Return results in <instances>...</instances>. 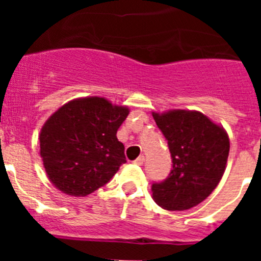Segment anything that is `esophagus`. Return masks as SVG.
I'll list each match as a JSON object with an SVG mask.
<instances>
[{
	"label": "esophagus",
	"mask_w": 261,
	"mask_h": 261,
	"mask_svg": "<svg viewBox=\"0 0 261 261\" xmlns=\"http://www.w3.org/2000/svg\"><path fill=\"white\" fill-rule=\"evenodd\" d=\"M144 162H145V156H144V155H140V156H138V158L135 161L136 165H138V166H142V165H144Z\"/></svg>",
	"instance_id": "obj_1"
}]
</instances>
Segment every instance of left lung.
Here are the masks:
<instances>
[{
  "label": "left lung",
  "mask_w": 261,
  "mask_h": 261,
  "mask_svg": "<svg viewBox=\"0 0 261 261\" xmlns=\"http://www.w3.org/2000/svg\"><path fill=\"white\" fill-rule=\"evenodd\" d=\"M172 158L170 176L151 187L153 200L167 211H187L204 201L218 186L230 150L229 135L200 111L153 112Z\"/></svg>",
  "instance_id": "obj_1"
}]
</instances>
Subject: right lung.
I'll return each mask as SVG.
<instances>
[{
  "instance_id": "obj_1",
  "label": "right lung",
  "mask_w": 261,
  "mask_h": 261,
  "mask_svg": "<svg viewBox=\"0 0 261 261\" xmlns=\"http://www.w3.org/2000/svg\"><path fill=\"white\" fill-rule=\"evenodd\" d=\"M128 114L126 106L103 96L73 99L53 112L39 135V154L50 183L74 197L108 183L126 162L116 133Z\"/></svg>"
}]
</instances>
